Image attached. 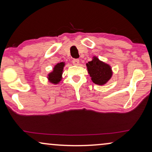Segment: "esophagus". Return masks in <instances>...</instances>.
<instances>
[{
    "label": "esophagus",
    "instance_id": "1",
    "mask_svg": "<svg viewBox=\"0 0 152 152\" xmlns=\"http://www.w3.org/2000/svg\"><path fill=\"white\" fill-rule=\"evenodd\" d=\"M72 64H73V65L75 66H78L79 64H80V60L77 59H75L72 60Z\"/></svg>",
    "mask_w": 152,
    "mask_h": 152
}]
</instances>
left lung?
Returning a JSON list of instances; mask_svg holds the SVG:
<instances>
[{"label":"left lung","instance_id":"8db88e82","mask_svg":"<svg viewBox=\"0 0 152 152\" xmlns=\"http://www.w3.org/2000/svg\"><path fill=\"white\" fill-rule=\"evenodd\" d=\"M86 68L92 82L100 86L107 84L113 75L111 66L100 61L96 56L86 64Z\"/></svg>","mask_w":152,"mask_h":152}]
</instances>
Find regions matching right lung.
<instances>
[{
	"mask_svg": "<svg viewBox=\"0 0 152 152\" xmlns=\"http://www.w3.org/2000/svg\"><path fill=\"white\" fill-rule=\"evenodd\" d=\"M65 66V62H60L54 66L53 71L48 75V80L53 84H58L62 80L64 68Z\"/></svg>",
	"mask_w": 152,
	"mask_h": 152,
	"instance_id": "1",
	"label": "right lung"
}]
</instances>
